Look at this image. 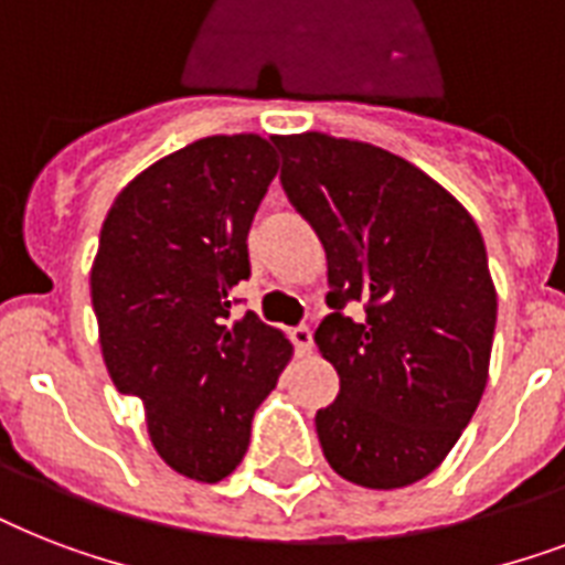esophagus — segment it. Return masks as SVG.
<instances>
[{"label":"esophagus","instance_id":"obj_1","mask_svg":"<svg viewBox=\"0 0 565 565\" xmlns=\"http://www.w3.org/2000/svg\"><path fill=\"white\" fill-rule=\"evenodd\" d=\"M290 340H292V345H296V354H301V358L313 352V331H310L308 326L292 328Z\"/></svg>","mask_w":565,"mask_h":565}]
</instances>
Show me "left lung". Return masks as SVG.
Masks as SVG:
<instances>
[{"instance_id":"left-lung-1","label":"left lung","mask_w":565,"mask_h":565,"mask_svg":"<svg viewBox=\"0 0 565 565\" xmlns=\"http://www.w3.org/2000/svg\"><path fill=\"white\" fill-rule=\"evenodd\" d=\"M281 184L328 257L317 345L340 395L317 413L322 455L366 490L422 481L481 402L495 334V284L475 220L398 154L305 131L275 137ZM361 300V318H345Z\"/></svg>"}]
</instances>
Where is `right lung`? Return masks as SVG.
<instances>
[{"label": "right lung", "mask_w": 565, "mask_h": 565, "mask_svg": "<svg viewBox=\"0 0 565 565\" xmlns=\"http://www.w3.org/2000/svg\"><path fill=\"white\" fill-rule=\"evenodd\" d=\"M275 172L264 137H202L128 181L102 225L90 269L102 358L119 393L143 402L163 463L193 481L237 469L257 404L292 354L252 310L231 319Z\"/></svg>", "instance_id": "obj_1"}]
</instances>
